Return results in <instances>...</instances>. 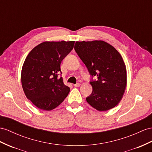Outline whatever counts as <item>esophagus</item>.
<instances>
[{"mask_svg":"<svg viewBox=\"0 0 152 152\" xmlns=\"http://www.w3.org/2000/svg\"><path fill=\"white\" fill-rule=\"evenodd\" d=\"M80 85H81V84H80V83H76V84L74 85V86L76 87H79L80 86Z\"/></svg>","mask_w":152,"mask_h":152,"instance_id":"esophagus-1","label":"esophagus"}]
</instances>
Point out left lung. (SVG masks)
Wrapping results in <instances>:
<instances>
[{"mask_svg":"<svg viewBox=\"0 0 152 152\" xmlns=\"http://www.w3.org/2000/svg\"><path fill=\"white\" fill-rule=\"evenodd\" d=\"M75 49L97 81H91V95L87 103L98 111L115 107L121 100L127 83L126 65L121 54L103 40L76 42Z\"/></svg>","mask_w":152,"mask_h":152,"instance_id":"8db88e82","label":"left lung"}]
</instances>
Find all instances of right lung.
I'll use <instances>...</instances> for the list:
<instances>
[{
	"mask_svg": "<svg viewBox=\"0 0 152 152\" xmlns=\"http://www.w3.org/2000/svg\"><path fill=\"white\" fill-rule=\"evenodd\" d=\"M75 42H42L27 56L22 68V86L27 98L40 109L53 110L67 96L70 88L58 75L61 61L71 51Z\"/></svg>",
	"mask_w": 152,
	"mask_h": 152,
	"instance_id": "1",
	"label": "right lung"
}]
</instances>
